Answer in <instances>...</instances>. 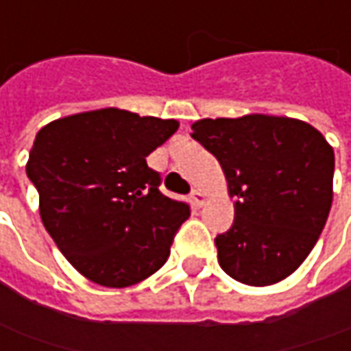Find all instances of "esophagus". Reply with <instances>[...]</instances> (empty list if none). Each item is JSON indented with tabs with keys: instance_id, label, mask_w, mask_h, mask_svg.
<instances>
[{
	"instance_id": "obj_1",
	"label": "esophagus",
	"mask_w": 351,
	"mask_h": 351,
	"mask_svg": "<svg viewBox=\"0 0 351 351\" xmlns=\"http://www.w3.org/2000/svg\"><path fill=\"white\" fill-rule=\"evenodd\" d=\"M190 199L194 202V206L196 208H202L204 206V202H206V196L199 192V190H192V194H190Z\"/></svg>"
}]
</instances>
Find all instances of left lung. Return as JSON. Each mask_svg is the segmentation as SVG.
<instances>
[{
    "mask_svg": "<svg viewBox=\"0 0 351 351\" xmlns=\"http://www.w3.org/2000/svg\"><path fill=\"white\" fill-rule=\"evenodd\" d=\"M223 169L235 221L215 237L225 274L270 285L293 274L332 206L334 152L319 130L284 116L206 118L192 124Z\"/></svg>",
    "mask_w": 351,
    "mask_h": 351,
    "instance_id": "8db88e82",
    "label": "left lung"
}]
</instances>
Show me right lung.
<instances>
[{
	"label": "right lung",
	"mask_w": 351,
	"mask_h": 351,
	"mask_svg": "<svg viewBox=\"0 0 351 351\" xmlns=\"http://www.w3.org/2000/svg\"><path fill=\"white\" fill-rule=\"evenodd\" d=\"M176 130V120L101 108L36 134L27 176L38 190L43 223L95 284H138L169 258L190 206L165 196L145 157Z\"/></svg>",
	"instance_id": "right-lung-1"
}]
</instances>
